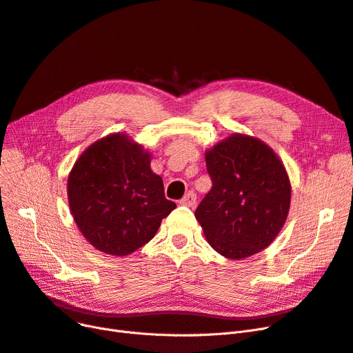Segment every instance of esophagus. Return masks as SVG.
<instances>
[{
    "instance_id": "esophagus-1",
    "label": "esophagus",
    "mask_w": 353,
    "mask_h": 353,
    "mask_svg": "<svg viewBox=\"0 0 353 353\" xmlns=\"http://www.w3.org/2000/svg\"><path fill=\"white\" fill-rule=\"evenodd\" d=\"M180 203L181 205H186V206H189V208H193L194 205H196V193H194L193 190H190V192H188L185 196H183V199L180 201Z\"/></svg>"
}]
</instances>
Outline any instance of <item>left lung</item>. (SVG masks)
<instances>
[{"label":"left lung","mask_w":353,"mask_h":353,"mask_svg":"<svg viewBox=\"0 0 353 353\" xmlns=\"http://www.w3.org/2000/svg\"><path fill=\"white\" fill-rule=\"evenodd\" d=\"M211 190L194 216L212 249L244 259L275 240L291 203V183L278 155L260 139L231 135L205 154Z\"/></svg>","instance_id":"left-lung-1"}]
</instances>
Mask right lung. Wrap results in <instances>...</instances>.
Listing matches in <instances>:
<instances>
[{"label":"right lung","instance_id":"add662e5","mask_svg":"<svg viewBox=\"0 0 353 353\" xmlns=\"http://www.w3.org/2000/svg\"><path fill=\"white\" fill-rule=\"evenodd\" d=\"M150 154L126 135L90 145L68 177L75 224L97 250L128 256L147 244L176 203L165 199L163 179L151 172Z\"/></svg>","mask_w":353,"mask_h":353}]
</instances>
